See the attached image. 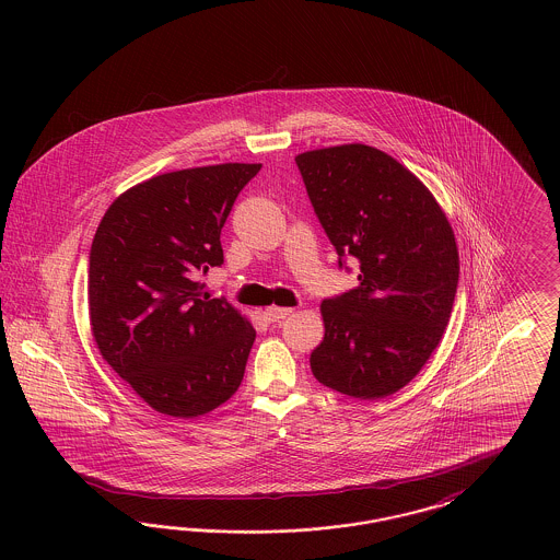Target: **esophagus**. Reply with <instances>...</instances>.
Listing matches in <instances>:
<instances>
[{
  "mask_svg": "<svg viewBox=\"0 0 560 560\" xmlns=\"http://www.w3.org/2000/svg\"><path fill=\"white\" fill-rule=\"evenodd\" d=\"M293 308H288V306H268L265 308V319L270 320V323H277V320L285 319V317H290L292 315Z\"/></svg>",
  "mask_w": 560,
  "mask_h": 560,
  "instance_id": "1",
  "label": "esophagus"
}]
</instances>
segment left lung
<instances>
[{"label":"left lung","instance_id":"left-lung-1","mask_svg":"<svg viewBox=\"0 0 560 560\" xmlns=\"http://www.w3.org/2000/svg\"><path fill=\"white\" fill-rule=\"evenodd\" d=\"M295 163L338 256L361 270L357 290L320 304L313 375L352 399L390 397L427 365L452 317L459 256L447 213L375 147L315 149Z\"/></svg>","mask_w":560,"mask_h":560}]
</instances>
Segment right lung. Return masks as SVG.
<instances>
[{"instance_id": "1", "label": "right lung", "mask_w": 560, "mask_h": 560, "mask_svg": "<svg viewBox=\"0 0 560 560\" xmlns=\"http://www.w3.org/2000/svg\"><path fill=\"white\" fill-rule=\"evenodd\" d=\"M262 163L153 176L121 192L90 249V329L103 359L149 407L199 418L240 388L256 329L197 277L224 262L220 229Z\"/></svg>"}]
</instances>
